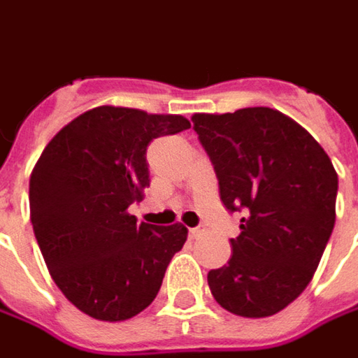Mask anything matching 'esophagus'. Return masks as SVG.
<instances>
[{"label":"esophagus","mask_w":358,"mask_h":358,"mask_svg":"<svg viewBox=\"0 0 358 358\" xmlns=\"http://www.w3.org/2000/svg\"><path fill=\"white\" fill-rule=\"evenodd\" d=\"M203 234H204L203 228H191V230H189V236H191L193 240H199V238H201Z\"/></svg>","instance_id":"obj_1"}]
</instances>
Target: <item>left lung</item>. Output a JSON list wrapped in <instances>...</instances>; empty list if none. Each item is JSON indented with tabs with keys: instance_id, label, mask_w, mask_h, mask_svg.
<instances>
[{
	"instance_id": "8db88e82",
	"label": "left lung",
	"mask_w": 358,
	"mask_h": 358,
	"mask_svg": "<svg viewBox=\"0 0 358 358\" xmlns=\"http://www.w3.org/2000/svg\"><path fill=\"white\" fill-rule=\"evenodd\" d=\"M226 210L240 212L228 265L208 287L224 310L267 317L310 285L334 231L337 173L310 132L275 108L193 115Z\"/></svg>"
}]
</instances>
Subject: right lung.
Returning <instances> with one entry per match:
<instances>
[{
  "label": "right lung",
  "instance_id": "obj_1",
  "mask_svg": "<svg viewBox=\"0 0 358 358\" xmlns=\"http://www.w3.org/2000/svg\"><path fill=\"white\" fill-rule=\"evenodd\" d=\"M191 128L179 115L97 107L44 148L29 183L31 222L56 287L83 314L122 322L146 310L187 241L181 224H136L154 138Z\"/></svg>",
  "mask_w": 358,
  "mask_h": 358
}]
</instances>
